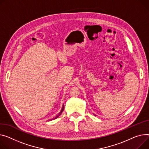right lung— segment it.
Masks as SVG:
<instances>
[{"label": "right lung", "instance_id": "right-lung-1", "mask_svg": "<svg viewBox=\"0 0 149 149\" xmlns=\"http://www.w3.org/2000/svg\"><path fill=\"white\" fill-rule=\"evenodd\" d=\"M63 110H64V105H63V107H62V110H61V112H60V113H58V115H57V116H56V117H54V118H53V119H55V118H57V117H58V116H60V115H61V114H62V112H63Z\"/></svg>", "mask_w": 149, "mask_h": 149}]
</instances>
